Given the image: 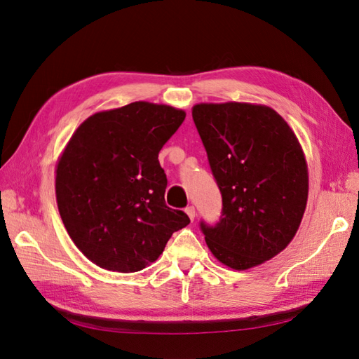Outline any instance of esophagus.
I'll use <instances>...</instances> for the list:
<instances>
[{
    "label": "esophagus",
    "mask_w": 359,
    "mask_h": 359,
    "mask_svg": "<svg viewBox=\"0 0 359 359\" xmlns=\"http://www.w3.org/2000/svg\"><path fill=\"white\" fill-rule=\"evenodd\" d=\"M186 212H187V215L190 217V220L193 222L194 217H196V208H194L193 205H190V206H187V208H186Z\"/></svg>",
    "instance_id": "34e87169"
}]
</instances>
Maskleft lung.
I'll return each instance as SVG.
<instances>
[{
    "instance_id": "1",
    "label": "left lung",
    "mask_w": 359,
    "mask_h": 359,
    "mask_svg": "<svg viewBox=\"0 0 359 359\" xmlns=\"http://www.w3.org/2000/svg\"><path fill=\"white\" fill-rule=\"evenodd\" d=\"M191 115L223 202L219 222L199 224L206 245L229 268L260 265L286 248L306 211L302 148L268 106L202 103Z\"/></svg>"
}]
</instances>
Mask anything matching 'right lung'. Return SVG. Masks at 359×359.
<instances>
[{
  "label": "right lung",
  "mask_w": 359,
  "mask_h": 359,
  "mask_svg": "<svg viewBox=\"0 0 359 359\" xmlns=\"http://www.w3.org/2000/svg\"><path fill=\"white\" fill-rule=\"evenodd\" d=\"M186 112L135 102L94 114L76 130L57 166L64 226L95 265L136 273L157 260L189 215L165 202L158 153Z\"/></svg>",
  "instance_id": "obj_1"
}]
</instances>
